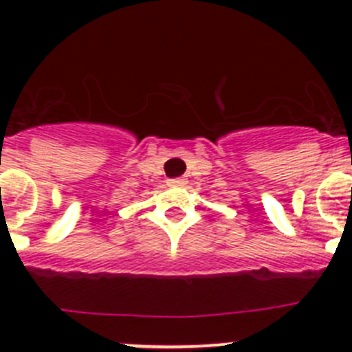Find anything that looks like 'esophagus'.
I'll list each match as a JSON object with an SVG mask.
<instances>
[{"label":"esophagus","instance_id":"obj_1","mask_svg":"<svg viewBox=\"0 0 352 352\" xmlns=\"http://www.w3.org/2000/svg\"><path fill=\"white\" fill-rule=\"evenodd\" d=\"M167 185H169V186H183V185H185V179H183V178L167 179Z\"/></svg>","mask_w":352,"mask_h":352}]
</instances>
